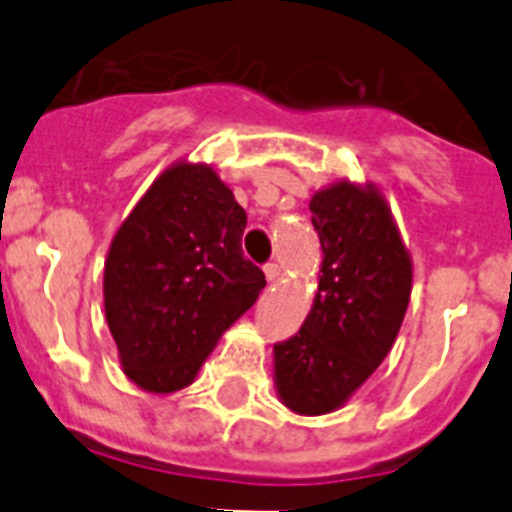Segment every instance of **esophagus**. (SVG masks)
<instances>
[{"mask_svg":"<svg viewBox=\"0 0 512 512\" xmlns=\"http://www.w3.org/2000/svg\"><path fill=\"white\" fill-rule=\"evenodd\" d=\"M265 278L270 280V283H275V280L280 278V267L275 265V262H267L265 265Z\"/></svg>","mask_w":512,"mask_h":512,"instance_id":"1","label":"esophagus"}]
</instances>
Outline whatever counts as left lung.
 I'll return each instance as SVG.
<instances>
[{"label":"left lung","mask_w":512,"mask_h":512,"mask_svg":"<svg viewBox=\"0 0 512 512\" xmlns=\"http://www.w3.org/2000/svg\"><path fill=\"white\" fill-rule=\"evenodd\" d=\"M323 262L313 308L275 343V386L295 414L336 412L391 351L409 295L412 260L374 184L338 181L310 199Z\"/></svg>","instance_id":"8db88e82"}]
</instances>
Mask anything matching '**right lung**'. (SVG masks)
Here are the masks:
<instances>
[{
  "label": "right lung",
  "instance_id": "1",
  "mask_svg": "<svg viewBox=\"0 0 512 512\" xmlns=\"http://www.w3.org/2000/svg\"><path fill=\"white\" fill-rule=\"evenodd\" d=\"M247 214L207 164L169 166L118 227L103 270L105 321L128 379L189 386L265 272L242 255Z\"/></svg>",
  "mask_w": 512,
  "mask_h": 512
}]
</instances>
